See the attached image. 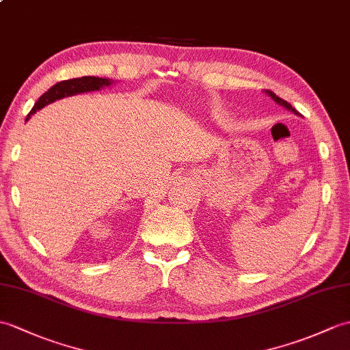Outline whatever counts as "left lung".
Segmentation results:
<instances>
[{
    "label": "left lung",
    "mask_w": 350,
    "mask_h": 350,
    "mask_svg": "<svg viewBox=\"0 0 350 350\" xmlns=\"http://www.w3.org/2000/svg\"><path fill=\"white\" fill-rule=\"evenodd\" d=\"M265 94L268 95V96H271V98L275 101V103H278L279 105H283V107H285V109H288L289 111H292V113H295V115H298L299 116V113L294 109V107H292V105L288 103V101H285V100H282L280 98V96H278V95H275L274 92H271V91H265Z\"/></svg>",
    "instance_id": "obj_1"
}]
</instances>
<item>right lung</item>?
<instances>
[{
	"label": "right lung",
	"instance_id": "add662e5",
	"mask_svg": "<svg viewBox=\"0 0 350 350\" xmlns=\"http://www.w3.org/2000/svg\"><path fill=\"white\" fill-rule=\"evenodd\" d=\"M113 83V80L110 79H103V77H94V76H85V77H79V79H70V80H62V82L53 85L47 92H44L37 103L34 104V107L29 111V115L27 120L31 118V115L40 109H43L44 105L51 104L56 100H61L64 96H71V95H77V94H83V92H91V91H100L104 86H110Z\"/></svg>",
	"mask_w": 350,
	"mask_h": 350
}]
</instances>
